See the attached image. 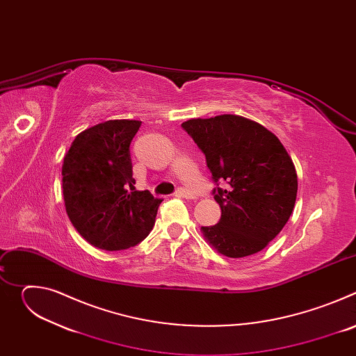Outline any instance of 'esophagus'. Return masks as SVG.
Returning a JSON list of instances; mask_svg holds the SVG:
<instances>
[{
    "label": "esophagus",
    "instance_id": "obj_1",
    "mask_svg": "<svg viewBox=\"0 0 356 356\" xmlns=\"http://www.w3.org/2000/svg\"><path fill=\"white\" fill-rule=\"evenodd\" d=\"M176 194H177L179 197H183V198H194L193 193L188 191L187 188H183V187H179L177 191H176Z\"/></svg>",
    "mask_w": 356,
    "mask_h": 356
}]
</instances>
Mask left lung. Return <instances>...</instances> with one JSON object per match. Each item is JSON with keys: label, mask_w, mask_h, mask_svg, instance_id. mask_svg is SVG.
<instances>
[{"label": "left lung", "mask_w": 356, "mask_h": 356, "mask_svg": "<svg viewBox=\"0 0 356 356\" xmlns=\"http://www.w3.org/2000/svg\"><path fill=\"white\" fill-rule=\"evenodd\" d=\"M181 128L204 154L217 184L213 195L221 218L201 227L202 234L228 258L262 250L283 229L296 202L297 175L284 146L265 127L239 115L188 120Z\"/></svg>", "instance_id": "left-lung-1"}]
</instances>
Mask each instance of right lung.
Returning a JSON list of instances; mask_svg holds the SVG:
<instances>
[{"label": "right lung", "instance_id": "1", "mask_svg": "<svg viewBox=\"0 0 356 356\" xmlns=\"http://www.w3.org/2000/svg\"><path fill=\"white\" fill-rule=\"evenodd\" d=\"M140 121L111 120L76 136L65 156L63 197L77 232L92 246L138 245L155 225L161 198L134 190L129 145Z\"/></svg>", "mask_w": 356, "mask_h": 356}]
</instances>
